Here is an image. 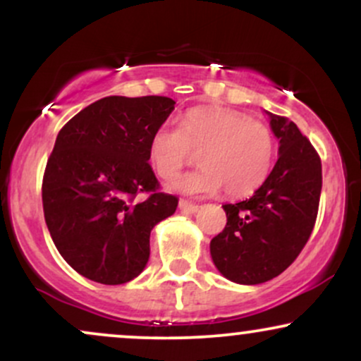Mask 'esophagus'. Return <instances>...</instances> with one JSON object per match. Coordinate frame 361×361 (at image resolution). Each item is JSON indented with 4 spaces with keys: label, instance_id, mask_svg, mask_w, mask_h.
<instances>
[{
    "label": "esophagus",
    "instance_id": "1",
    "mask_svg": "<svg viewBox=\"0 0 361 361\" xmlns=\"http://www.w3.org/2000/svg\"><path fill=\"white\" fill-rule=\"evenodd\" d=\"M178 207H180L181 212H186V214H195L198 210V205L190 204V202H186V200H180V204H178Z\"/></svg>",
    "mask_w": 361,
    "mask_h": 361
}]
</instances>
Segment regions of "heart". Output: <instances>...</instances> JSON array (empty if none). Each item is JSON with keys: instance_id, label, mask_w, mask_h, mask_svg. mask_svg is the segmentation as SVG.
<instances>
[{"instance_id": "1", "label": "heart", "mask_w": 361, "mask_h": 361, "mask_svg": "<svg viewBox=\"0 0 361 361\" xmlns=\"http://www.w3.org/2000/svg\"><path fill=\"white\" fill-rule=\"evenodd\" d=\"M200 154V169L176 178L171 188L185 195L246 197L263 185L275 157V137L261 120L227 109H198L181 123H163L149 140V161L164 180Z\"/></svg>"}]
</instances>
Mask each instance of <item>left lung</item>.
Returning <instances> with one entry per match:
<instances>
[{"label": "left lung", "instance_id": "obj_1", "mask_svg": "<svg viewBox=\"0 0 361 361\" xmlns=\"http://www.w3.org/2000/svg\"><path fill=\"white\" fill-rule=\"evenodd\" d=\"M280 140L279 159L251 198L222 205L227 224L210 241V255L226 279L258 285L295 261L312 234L322 188L321 157L299 127L270 114Z\"/></svg>", "mask_w": 361, "mask_h": 361}]
</instances>
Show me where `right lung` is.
Here are the masks:
<instances>
[{
	"label": "right lung",
	"mask_w": 361,
	"mask_h": 361,
	"mask_svg": "<svg viewBox=\"0 0 361 361\" xmlns=\"http://www.w3.org/2000/svg\"><path fill=\"white\" fill-rule=\"evenodd\" d=\"M175 110L168 97H106L61 128L42 180L44 217L80 275L122 285L144 270L152 227L175 214L159 192L149 140Z\"/></svg>",
	"instance_id": "right-lung-1"
}]
</instances>
